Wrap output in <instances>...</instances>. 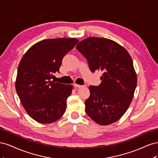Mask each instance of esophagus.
I'll return each mask as SVG.
<instances>
[{"label": "esophagus", "instance_id": "1", "mask_svg": "<svg viewBox=\"0 0 158 158\" xmlns=\"http://www.w3.org/2000/svg\"><path fill=\"white\" fill-rule=\"evenodd\" d=\"M74 87H76V88H84V87H85V85H78V84H74Z\"/></svg>", "mask_w": 158, "mask_h": 158}]
</instances>
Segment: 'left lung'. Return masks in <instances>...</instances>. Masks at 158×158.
<instances>
[{"label": "left lung", "instance_id": "obj_1", "mask_svg": "<svg viewBox=\"0 0 158 158\" xmlns=\"http://www.w3.org/2000/svg\"><path fill=\"white\" fill-rule=\"evenodd\" d=\"M76 48L86 59L92 73H103L101 84L89 87L85 112L99 125L116 122L127 111L136 87V74L130 55L117 43L102 37L86 38Z\"/></svg>", "mask_w": 158, "mask_h": 158}]
</instances>
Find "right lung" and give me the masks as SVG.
Returning <instances> with one entry per match:
<instances>
[{
    "label": "right lung",
    "instance_id": "1",
    "mask_svg": "<svg viewBox=\"0 0 158 158\" xmlns=\"http://www.w3.org/2000/svg\"><path fill=\"white\" fill-rule=\"evenodd\" d=\"M76 38L41 41L28 49L19 64L16 90L27 114L38 123H51L64 113L73 85L51 80L64 56L78 44Z\"/></svg>",
    "mask_w": 158,
    "mask_h": 158
}]
</instances>
